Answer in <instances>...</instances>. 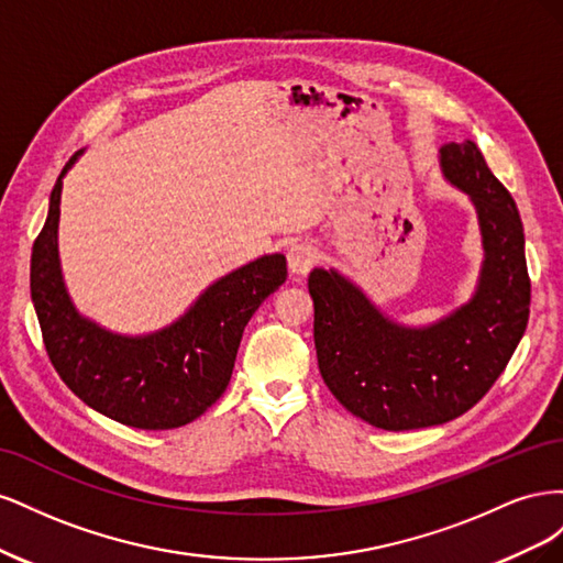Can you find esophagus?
<instances>
[{"mask_svg": "<svg viewBox=\"0 0 563 563\" xmlns=\"http://www.w3.org/2000/svg\"><path fill=\"white\" fill-rule=\"evenodd\" d=\"M286 261H288V269H291L294 275H308L319 261V249L312 242H298L288 249Z\"/></svg>", "mask_w": 563, "mask_h": 563, "instance_id": "34e87169", "label": "esophagus"}]
</instances>
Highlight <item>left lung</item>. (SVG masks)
I'll use <instances>...</instances> for the list:
<instances>
[{
	"label": "left lung",
	"mask_w": 563,
	"mask_h": 563,
	"mask_svg": "<svg viewBox=\"0 0 563 563\" xmlns=\"http://www.w3.org/2000/svg\"><path fill=\"white\" fill-rule=\"evenodd\" d=\"M446 178L465 190L486 261L474 298L430 329L383 317L338 272L314 267V347L333 397L356 418L401 432L449 422L479 401L519 345L531 308L523 225L507 187L472 141L441 147Z\"/></svg>",
	"instance_id": "left-lung-1"
}]
</instances>
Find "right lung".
<instances>
[{"label":"right lung","instance_id":"add662e5","mask_svg":"<svg viewBox=\"0 0 563 563\" xmlns=\"http://www.w3.org/2000/svg\"><path fill=\"white\" fill-rule=\"evenodd\" d=\"M75 159L51 190L46 223L30 261V296L48 360L63 383L98 413L139 430L183 428L225 391L244 327L286 282V258L263 255L234 269L159 333L124 338L103 331L77 314L60 277V190Z\"/></svg>","mask_w":563,"mask_h":563}]
</instances>
